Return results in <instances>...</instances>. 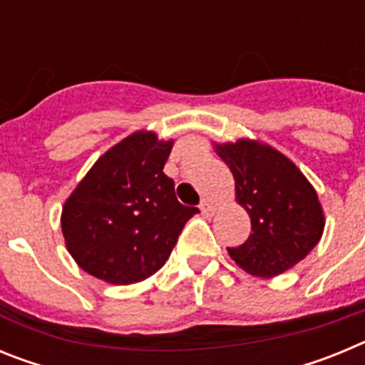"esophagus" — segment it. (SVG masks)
Returning <instances> with one entry per match:
<instances>
[{"instance_id": "1", "label": "esophagus", "mask_w": 365, "mask_h": 365, "mask_svg": "<svg viewBox=\"0 0 365 365\" xmlns=\"http://www.w3.org/2000/svg\"><path fill=\"white\" fill-rule=\"evenodd\" d=\"M215 210H217V206H215L212 201H208V199H205V201L201 202V212L202 215H206V217H212V215L215 214Z\"/></svg>"}]
</instances>
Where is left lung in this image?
Instances as JSON below:
<instances>
[{"label":"left lung","instance_id":"8db88e82","mask_svg":"<svg viewBox=\"0 0 365 365\" xmlns=\"http://www.w3.org/2000/svg\"><path fill=\"white\" fill-rule=\"evenodd\" d=\"M230 168L235 201L250 215L252 234L228 248L232 259L259 278H274L311 252L322 240L324 208L314 186L282 151L252 138L214 143Z\"/></svg>","mask_w":365,"mask_h":365}]
</instances>
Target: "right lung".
Wrapping results in <instances>:
<instances>
[{
  "instance_id": "obj_1",
  "label": "right lung",
  "mask_w": 365,
  "mask_h": 365,
  "mask_svg": "<svg viewBox=\"0 0 365 365\" xmlns=\"http://www.w3.org/2000/svg\"><path fill=\"white\" fill-rule=\"evenodd\" d=\"M173 140L140 130L109 148L62 208V234L76 265L113 285L153 276L199 208L180 205L164 175Z\"/></svg>"
}]
</instances>
